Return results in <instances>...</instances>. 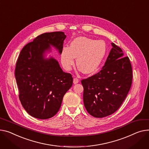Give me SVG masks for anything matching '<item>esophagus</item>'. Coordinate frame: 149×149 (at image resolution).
<instances>
[{
  "label": "esophagus",
  "instance_id": "1",
  "mask_svg": "<svg viewBox=\"0 0 149 149\" xmlns=\"http://www.w3.org/2000/svg\"><path fill=\"white\" fill-rule=\"evenodd\" d=\"M79 82V80L77 78H74V84H77Z\"/></svg>",
  "mask_w": 149,
  "mask_h": 149
}]
</instances>
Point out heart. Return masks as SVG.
Returning a JSON list of instances; mask_svg holds the SVG:
<instances>
[{
	"mask_svg": "<svg viewBox=\"0 0 149 149\" xmlns=\"http://www.w3.org/2000/svg\"><path fill=\"white\" fill-rule=\"evenodd\" d=\"M107 52V46L103 41L78 37L74 39L70 46H65L62 51L61 61L66 71L71 70L77 65L81 71L87 74L95 72L100 66Z\"/></svg>",
	"mask_w": 149,
	"mask_h": 149,
	"instance_id": "obj_1",
	"label": "heart"
}]
</instances>
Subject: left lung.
Wrapping results in <instances>:
<instances>
[{"instance_id":"8db88e82","label":"left lung","mask_w":149,"mask_h":149,"mask_svg":"<svg viewBox=\"0 0 149 149\" xmlns=\"http://www.w3.org/2000/svg\"><path fill=\"white\" fill-rule=\"evenodd\" d=\"M112 49L98 73L81 80L83 101L91 116L102 118L113 114L122 104L132 81V66L122 49L111 43Z\"/></svg>"}]
</instances>
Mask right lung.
<instances>
[{
	"instance_id": "add662e5",
	"label": "right lung",
	"mask_w": 149,
	"mask_h": 149,
	"mask_svg": "<svg viewBox=\"0 0 149 149\" xmlns=\"http://www.w3.org/2000/svg\"><path fill=\"white\" fill-rule=\"evenodd\" d=\"M66 37L62 32L39 35L23 48L17 61L15 76L19 101L29 114L39 119L57 114L72 85L71 74L63 72L53 57L45 58L51 46L61 54Z\"/></svg>"
}]
</instances>
